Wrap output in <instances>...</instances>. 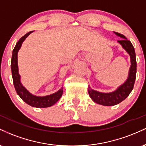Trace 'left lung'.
<instances>
[{"mask_svg": "<svg viewBox=\"0 0 146 146\" xmlns=\"http://www.w3.org/2000/svg\"><path fill=\"white\" fill-rule=\"evenodd\" d=\"M114 33L117 36L122 38L121 40H119L117 42L119 44L121 45L123 49H125L130 56L131 65L129 69L127 80H125L124 83L122 84L121 86H119L114 91L110 92V93H102V92L92 89L90 86H88V94L93 101L98 104L106 106H112L118 104L120 102L123 101L130 95L133 89L137 73L136 55H135L133 45L132 44L131 42L128 40L123 35L117 32Z\"/></svg>", "mask_w": 146, "mask_h": 146, "instance_id": "obj_1", "label": "left lung"}]
</instances>
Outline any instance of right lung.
Instances as JSON below:
<instances>
[{
	"label": "right lung",
	"mask_w": 146,
	"mask_h": 146,
	"mask_svg": "<svg viewBox=\"0 0 146 146\" xmlns=\"http://www.w3.org/2000/svg\"><path fill=\"white\" fill-rule=\"evenodd\" d=\"M33 31L26 33L24 36H23L21 39L16 43V46L13 50L12 57H11V73H12L13 82L17 94L20 98L24 101L25 103L33 107L36 108H47L52 106L60 100L63 93V88L62 87L60 90L53 94L46 95V96H36L31 94V93L22 84L21 81V75L18 73V53L21 48L22 44L25 40L29 36L30 33Z\"/></svg>",
	"instance_id": "right-lung-1"
}]
</instances>
